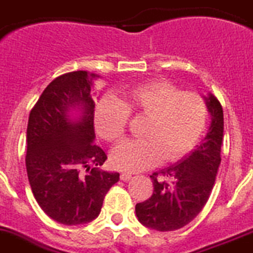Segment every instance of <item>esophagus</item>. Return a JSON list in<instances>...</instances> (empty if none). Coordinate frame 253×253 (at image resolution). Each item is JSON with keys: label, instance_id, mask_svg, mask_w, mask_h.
<instances>
[{"label": "esophagus", "instance_id": "obj_1", "mask_svg": "<svg viewBox=\"0 0 253 253\" xmlns=\"http://www.w3.org/2000/svg\"><path fill=\"white\" fill-rule=\"evenodd\" d=\"M131 178H132V174H131V173H121V179H122V181L127 182Z\"/></svg>", "mask_w": 253, "mask_h": 253}]
</instances>
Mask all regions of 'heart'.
Segmentation results:
<instances>
[{"label": "heart", "instance_id": "obj_1", "mask_svg": "<svg viewBox=\"0 0 253 253\" xmlns=\"http://www.w3.org/2000/svg\"><path fill=\"white\" fill-rule=\"evenodd\" d=\"M129 114L145 117L144 139L127 140L111 154L114 168L140 172L162 162L186 157L201 139L209 108L204 96L183 91L168 80L151 81L128 90L120 99L104 96L96 104L94 126L108 142L124 139Z\"/></svg>", "mask_w": 253, "mask_h": 253}]
</instances>
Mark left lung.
<instances>
[{
    "mask_svg": "<svg viewBox=\"0 0 253 253\" xmlns=\"http://www.w3.org/2000/svg\"><path fill=\"white\" fill-rule=\"evenodd\" d=\"M211 124L205 139L181 162L150 175L153 195L136 204V216L145 227L170 232L196 218L211 193L220 166L223 108L212 94L206 98Z\"/></svg>",
    "mask_w": 253,
    "mask_h": 253,
    "instance_id": "left-lung-1",
    "label": "left lung"
}]
</instances>
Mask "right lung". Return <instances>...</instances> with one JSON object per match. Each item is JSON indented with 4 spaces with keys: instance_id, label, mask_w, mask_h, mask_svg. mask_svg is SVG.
Instances as JSON below:
<instances>
[{
    "instance_id": "1",
    "label": "right lung",
    "mask_w": 253,
    "mask_h": 253,
    "mask_svg": "<svg viewBox=\"0 0 253 253\" xmlns=\"http://www.w3.org/2000/svg\"><path fill=\"white\" fill-rule=\"evenodd\" d=\"M94 74L74 71L54 79L30 111L26 172L37 203L53 220L85 224L99 215L118 173L100 170L107 155L93 144ZM78 110V118L72 111Z\"/></svg>"
}]
</instances>
